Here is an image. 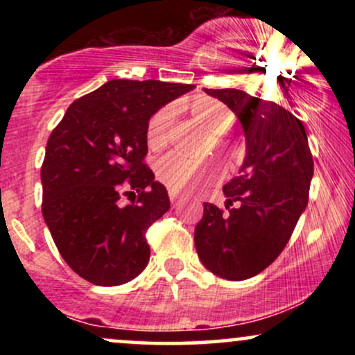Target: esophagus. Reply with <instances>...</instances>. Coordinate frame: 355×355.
<instances>
[{"label": "esophagus", "mask_w": 355, "mask_h": 355, "mask_svg": "<svg viewBox=\"0 0 355 355\" xmlns=\"http://www.w3.org/2000/svg\"><path fill=\"white\" fill-rule=\"evenodd\" d=\"M170 200H172V203L175 205L178 200V193H175V191H170Z\"/></svg>", "instance_id": "34e87169"}]
</instances>
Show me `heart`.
Wrapping results in <instances>:
<instances>
[{
	"mask_svg": "<svg viewBox=\"0 0 355 355\" xmlns=\"http://www.w3.org/2000/svg\"><path fill=\"white\" fill-rule=\"evenodd\" d=\"M189 112L197 118L200 123L209 130L210 135L222 137L230 130L234 123V115L230 110L218 100L210 98V96H197L190 101ZM172 123V108L165 107L158 110L155 115L150 118L146 125V144L150 148H162L168 140V130ZM217 148L227 157H235L237 148L234 145L225 144L218 138ZM207 175V170H202L195 162L180 152H172L165 155L158 162V177L172 191H182L189 187L195 185Z\"/></svg>",
	"mask_w": 355,
	"mask_h": 355,
	"instance_id": "b5f03b06",
	"label": "heart"
}]
</instances>
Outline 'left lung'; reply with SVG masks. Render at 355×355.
<instances>
[{"label":"left lung","instance_id":"1","mask_svg":"<svg viewBox=\"0 0 355 355\" xmlns=\"http://www.w3.org/2000/svg\"><path fill=\"white\" fill-rule=\"evenodd\" d=\"M205 89L237 115L245 158L223 187L225 209L203 203L195 227L198 259L211 274L245 280L280 255L309 202L313 160L302 121L242 89Z\"/></svg>","mask_w":355,"mask_h":355}]
</instances>
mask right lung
Instances as JSON below:
<instances>
[{"label": "right lung", "instance_id": "right-lung-1", "mask_svg": "<svg viewBox=\"0 0 355 355\" xmlns=\"http://www.w3.org/2000/svg\"><path fill=\"white\" fill-rule=\"evenodd\" d=\"M195 85L112 80L75 100L53 130L42 165L43 217L64 262L88 282L121 285L150 259L146 230L170 209L145 164L155 112ZM125 189L137 202L119 203Z\"/></svg>", "mask_w": 355, "mask_h": 355}]
</instances>
